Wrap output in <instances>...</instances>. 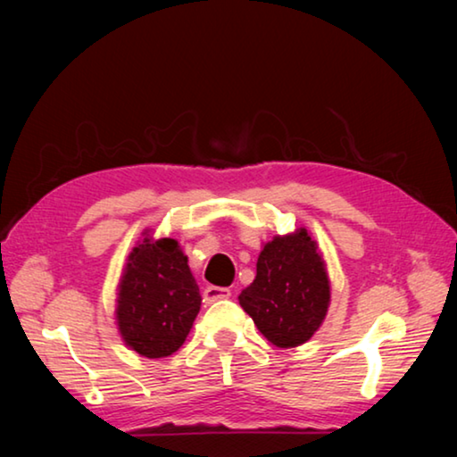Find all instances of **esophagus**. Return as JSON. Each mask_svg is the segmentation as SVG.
I'll list each match as a JSON object with an SVG mask.
<instances>
[{
	"label": "esophagus",
	"mask_w": 457,
	"mask_h": 457,
	"mask_svg": "<svg viewBox=\"0 0 457 457\" xmlns=\"http://www.w3.org/2000/svg\"><path fill=\"white\" fill-rule=\"evenodd\" d=\"M231 296L229 288H220V286H207L204 290V303L205 304H213L218 303V300H226Z\"/></svg>",
	"instance_id": "obj_1"
}]
</instances>
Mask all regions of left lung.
Instances as JSON below:
<instances>
[{"label": "left lung", "mask_w": 457, "mask_h": 457, "mask_svg": "<svg viewBox=\"0 0 457 457\" xmlns=\"http://www.w3.org/2000/svg\"><path fill=\"white\" fill-rule=\"evenodd\" d=\"M237 300L278 349L312 338L327 319L330 280L319 244L306 228L262 245L256 278Z\"/></svg>", "instance_id": "left-lung-1"}]
</instances>
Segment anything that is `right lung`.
Instances as JSON below:
<instances>
[{"label": "right lung", "instance_id": "obj_1", "mask_svg": "<svg viewBox=\"0 0 457 457\" xmlns=\"http://www.w3.org/2000/svg\"><path fill=\"white\" fill-rule=\"evenodd\" d=\"M201 294L187 256L173 237H145L129 253L117 286V328L130 351L169 357L185 343L199 312Z\"/></svg>", "mask_w": 457, "mask_h": 457}]
</instances>
